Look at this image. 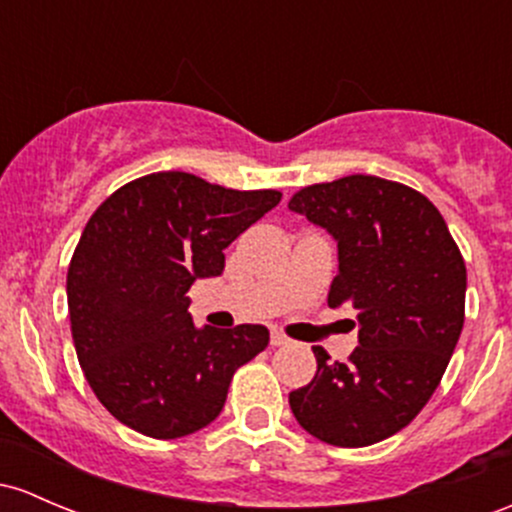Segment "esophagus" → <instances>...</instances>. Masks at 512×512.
Listing matches in <instances>:
<instances>
[{"mask_svg": "<svg viewBox=\"0 0 512 512\" xmlns=\"http://www.w3.org/2000/svg\"><path fill=\"white\" fill-rule=\"evenodd\" d=\"M270 346H272V348H282V346H289V338L284 336V333H279V331H272V336H270Z\"/></svg>", "mask_w": 512, "mask_h": 512, "instance_id": "obj_1", "label": "esophagus"}]
</instances>
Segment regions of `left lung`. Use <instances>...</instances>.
Here are the masks:
<instances>
[{
  "mask_svg": "<svg viewBox=\"0 0 512 512\" xmlns=\"http://www.w3.org/2000/svg\"><path fill=\"white\" fill-rule=\"evenodd\" d=\"M289 208L338 242L328 306L358 319L351 358L331 363L314 346V380L289 407L311 437L370 446L405 429L441 383L464 328V257L427 196L380 176L306 186Z\"/></svg>",
  "mask_w": 512,
  "mask_h": 512,
  "instance_id": "1",
  "label": "left lung"
}]
</instances>
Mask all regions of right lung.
<instances>
[{"mask_svg":"<svg viewBox=\"0 0 512 512\" xmlns=\"http://www.w3.org/2000/svg\"><path fill=\"white\" fill-rule=\"evenodd\" d=\"M282 193L235 191L186 171L117 188L90 215L68 267V314L85 380L105 410L152 439L208 427L235 370L270 331L193 326L191 284L218 277L223 250Z\"/></svg>","mask_w":512,"mask_h":512,"instance_id":"1","label":"right lung"}]
</instances>
